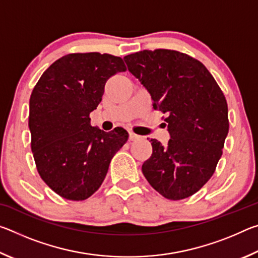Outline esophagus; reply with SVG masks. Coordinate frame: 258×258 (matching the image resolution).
Masks as SVG:
<instances>
[{
	"label": "esophagus",
	"mask_w": 258,
	"mask_h": 258,
	"mask_svg": "<svg viewBox=\"0 0 258 258\" xmlns=\"http://www.w3.org/2000/svg\"><path fill=\"white\" fill-rule=\"evenodd\" d=\"M140 139H141V137H140V135L135 134L133 132H130L128 133V140H130V141H138V140H140Z\"/></svg>",
	"instance_id": "obj_1"
}]
</instances>
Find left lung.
Returning a JSON list of instances; mask_svg holds the SVG:
<instances>
[{
    "label": "left lung",
    "mask_w": 258,
    "mask_h": 258,
    "mask_svg": "<svg viewBox=\"0 0 258 258\" xmlns=\"http://www.w3.org/2000/svg\"><path fill=\"white\" fill-rule=\"evenodd\" d=\"M128 72L154 100L171 139H151L152 154L142 165L147 181L163 197L181 200L206 184L215 172L229 132L228 103L208 69L178 51L143 50L124 56Z\"/></svg>",
    "instance_id": "obj_1"
}]
</instances>
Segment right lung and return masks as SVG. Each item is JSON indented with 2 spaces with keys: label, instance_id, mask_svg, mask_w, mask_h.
Returning <instances> with one entry per match:
<instances>
[{
  "label": "right lung",
  "instance_id": "right-lung-1",
  "mask_svg": "<svg viewBox=\"0 0 258 258\" xmlns=\"http://www.w3.org/2000/svg\"><path fill=\"white\" fill-rule=\"evenodd\" d=\"M126 66L119 56L99 52L71 53L43 73L29 100L28 126L37 172L60 197L85 200L107 175L112 157L128 139L91 125L106 82Z\"/></svg>",
  "mask_w": 258,
  "mask_h": 258
}]
</instances>
